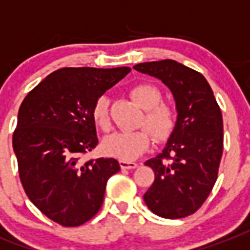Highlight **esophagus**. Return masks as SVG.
Masks as SVG:
<instances>
[{
    "label": "esophagus",
    "mask_w": 250,
    "mask_h": 250,
    "mask_svg": "<svg viewBox=\"0 0 250 250\" xmlns=\"http://www.w3.org/2000/svg\"><path fill=\"white\" fill-rule=\"evenodd\" d=\"M119 164L122 169H134V168L138 167V163L128 162V160H120Z\"/></svg>",
    "instance_id": "esophagus-1"
}]
</instances>
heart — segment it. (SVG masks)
Returning <instances> with one entry per match:
<instances>
[{
	"mask_svg": "<svg viewBox=\"0 0 250 250\" xmlns=\"http://www.w3.org/2000/svg\"><path fill=\"white\" fill-rule=\"evenodd\" d=\"M130 95L144 110L139 125L146 127L156 140L167 139L175 128L176 112L172 106L162 103V91L153 84L140 83L131 88ZM92 118L102 130H110V99L107 95H102L95 101ZM149 134L146 130L115 132L103 140V149L107 155L120 160H134L149 147Z\"/></svg>",
	"mask_w": 250,
	"mask_h": 250,
	"instance_id": "b5f03b06",
	"label": "heart"
}]
</instances>
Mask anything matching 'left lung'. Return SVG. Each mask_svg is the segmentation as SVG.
Returning a JSON list of instances; mask_svg holds the SVG:
<instances>
[{
  "label": "left lung",
  "mask_w": 250,
  "mask_h": 250,
  "mask_svg": "<svg viewBox=\"0 0 250 250\" xmlns=\"http://www.w3.org/2000/svg\"><path fill=\"white\" fill-rule=\"evenodd\" d=\"M160 79L176 102L177 120L166 147L146 162L155 182L144 193L153 213L182 219L195 213L209 196L223 156V115L207 79L172 59L135 64Z\"/></svg>",
  "instance_id": "obj_1"
}]
</instances>
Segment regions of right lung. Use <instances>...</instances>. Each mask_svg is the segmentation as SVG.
Masks as SVG:
<instances>
[{
    "label": "right lung",
    "instance_id": "right-lung-1",
    "mask_svg": "<svg viewBox=\"0 0 250 250\" xmlns=\"http://www.w3.org/2000/svg\"><path fill=\"white\" fill-rule=\"evenodd\" d=\"M130 67H63L33 88L18 111L13 149L22 187L33 204L62 227H78L103 204L115 159L81 162L97 147L92 107Z\"/></svg>",
    "mask_w": 250,
    "mask_h": 250
}]
</instances>
